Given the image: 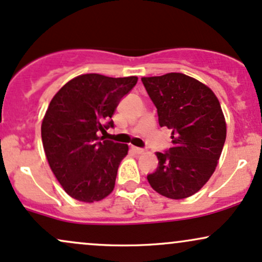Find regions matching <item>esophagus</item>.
<instances>
[{"mask_svg": "<svg viewBox=\"0 0 262 262\" xmlns=\"http://www.w3.org/2000/svg\"><path fill=\"white\" fill-rule=\"evenodd\" d=\"M132 151H133L134 154H143V152H144V149H141V148H137V146H132Z\"/></svg>", "mask_w": 262, "mask_h": 262, "instance_id": "esophagus-1", "label": "esophagus"}]
</instances>
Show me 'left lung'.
<instances>
[{
	"mask_svg": "<svg viewBox=\"0 0 262 262\" xmlns=\"http://www.w3.org/2000/svg\"><path fill=\"white\" fill-rule=\"evenodd\" d=\"M141 81L158 108L160 127L172 129V148L156 152L159 166L148 181L164 197H191L213 175L223 150L227 123L221 103L208 86L185 74Z\"/></svg>",
	"mask_w": 262,
	"mask_h": 262,
	"instance_id": "left-lung-1",
	"label": "left lung"
}]
</instances>
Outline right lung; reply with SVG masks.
<instances>
[{
    "mask_svg": "<svg viewBox=\"0 0 262 262\" xmlns=\"http://www.w3.org/2000/svg\"><path fill=\"white\" fill-rule=\"evenodd\" d=\"M137 81V76L79 75L50 101L41 122L43 148L56 180L74 200L93 203L112 193L129 148L97 133L113 127L119 101Z\"/></svg>",
    "mask_w": 262,
    "mask_h": 262,
    "instance_id": "1",
    "label": "right lung"
}]
</instances>
